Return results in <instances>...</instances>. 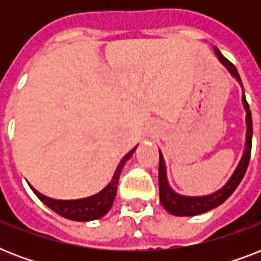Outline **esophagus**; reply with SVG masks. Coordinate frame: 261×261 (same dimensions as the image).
Returning a JSON list of instances; mask_svg holds the SVG:
<instances>
[{"instance_id":"1","label":"esophagus","mask_w":261,"mask_h":261,"mask_svg":"<svg viewBox=\"0 0 261 261\" xmlns=\"http://www.w3.org/2000/svg\"><path fill=\"white\" fill-rule=\"evenodd\" d=\"M149 133H150V134H151V130H149Z\"/></svg>"}]
</instances>
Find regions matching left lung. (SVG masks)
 <instances>
[{
	"label": "left lung",
	"mask_w": 261,
	"mask_h": 261,
	"mask_svg": "<svg viewBox=\"0 0 261 261\" xmlns=\"http://www.w3.org/2000/svg\"><path fill=\"white\" fill-rule=\"evenodd\" d=\"M215 55L218 57L223 66L226 67L229 73L234 77L240 84L241 79L236 66L230 61H227L223 57L219 50L215 47L214 48ZM243 87V85H241ZM244 90V88H243ZM243 104L244 108L247 111V141H245V149H244L243 157L240 160L239 165L234 169L230 178L227 180L226 184L215 191L213 194L206 195V196H184L177 192H174L169 186L167 177V167H165V161L164 157L160 151V168H159V188H160V202L164 206V208L171 213L172 215H177V217H194V215L203 214L207 211L213 210L219 204H222L229 196L236 191L239 184L243 180L244 174L247 172L249 159H251V149H252V115L249 110V104L247 102L245 94L243 93Z\"/></svg>",
	"instance_id": "obj_1"
}]
</instances>
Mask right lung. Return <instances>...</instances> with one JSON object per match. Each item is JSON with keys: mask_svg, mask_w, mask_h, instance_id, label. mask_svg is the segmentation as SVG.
Listing matches in <instances>:
<instances>
[{"mask_svg": "<svg viewBox=\"0 0 261 261\" xmlns=\"http://www.w3.org/2000/svg\"><path fill=\"white\" fill-rule=\"evenodd\" d=\"M137 146L127 153L119 163L116 171H115L114 176L111 178V181L108 182V186L104 187L100 192L88 196V198L83 199H74V200H58V199L48 198L46 195L40 194L39 191H36L32 186L31 190L34 191L35 195L42 200L47 207H50L51 210L55 211L57 214L61 217H65L71 221H79V222H88V221H94L104 217V215L111 210L114 199L116 196V191H118V182L119 176L122 172L124 164L130 160L133 153L135 151Z\"/></svg>", "mask_w": 261, "mask_h": 261, "instance_id": "right-lung-1", "label": "right lung"}]
</instances>
